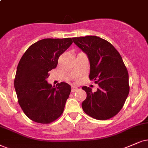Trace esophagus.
<instances>
[{"mask_svg":"<svg viewBox=\"0 0 148 148\" xmlns=\"http://www.w3.org/2000/svg\"><path fill=\"white\" fill-rule=\"evenodd\" d=\"M78 88L76 87V86H72V92H74V91H77L78 90Z\"/></svg>","mask_w":148,"mask_h":148,"instance_id":"obj_1","label":"esophagus"}]
</instances>
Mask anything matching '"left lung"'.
<instances>
[{
  "label": "left lung",
  "instance_id": "obj_1",
  "mask_svg": "<svg viewBox=\"0 0 148 148\" xmlns=\"http://www.w3.org/2000/svg\"><path fill=\"white\" fill-rule=\"evenodd\" d=\"M73 42L87 55L90 63L89 79L98 84L93 93L82 87L87 98L82 103L86 114L99 120L117 115L129 93L128 73L121 55L111 43L97 36L74 37Z\"/></svg>",
  "mask_w": 148,
  "mask_h": 148
}]
</instances>
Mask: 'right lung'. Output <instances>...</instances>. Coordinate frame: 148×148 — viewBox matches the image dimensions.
<instances>
[{
	"instance_id": "add662e5",
	"label": "right lung",
	"mask_w": 148,
	"mask_h": 148,
	"mask_svg": "<svg viewBox=\"0 0 148 148\" xmlns=\"http://www.w3.org/2000/svg\"><path fill=\"white\" fill-rule=\"evenodd\" d=\"M72 42V38L44 39L29 46L20 59L14 87L20 107L32 121L50 124L63 113L71 86L62 82L54 87L46 79Z\"/></svg>"
}]
</instances>
